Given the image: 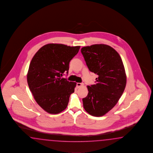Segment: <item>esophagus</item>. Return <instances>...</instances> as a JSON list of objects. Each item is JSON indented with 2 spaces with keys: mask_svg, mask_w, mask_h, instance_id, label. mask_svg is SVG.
Segmentation results:
<instances>
[{
  "mask_svg": "<svg viewBox=\"0 0 153 153\" xmlns=\"http://www.w3.org/2000/svg\"><path fill=\"white\" fill-rule=\"evenodd\" d=\"M83 85V83H77V84H76V87H77V88H79L82 87Z\"/></svg>",
  "mask_w": 153,
  "mask_h": 153,
  "instance_id": "obj_1",
  "label": "esophagus"
}]
</instances>
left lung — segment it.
Returning <instances> with one entry per match:
<instances>
[{"label":"left lung","instance_id":"left-lung-1","mask_svg":"<svg viewBox=\"0 0 153 153\" xmlns=\"http://www.w3.org/2000/svg\"><path fill=\"white\" fill-rule=\"evenodd\" d=\"M81 51L89 71L98 76L95 85H87L83 107L90 115L102 116L115 106L126 87L123 62L119 53L105 44L87 46Z\"/></svg>","mask_w":153,"mask_h":153}]
</instances>
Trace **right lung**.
I'll use <instances>...</instances> for the list:
<instances>
[{
    "label": "right lung",
    "instance_id": "right-lung-1",
    "mask_svg": "<svg viewBox=\"0 0 153 153\" xmlns=\"http://www.w3.org/2000/svg\"><path fill=\"white\" fill-rule=\"evenodd\" d=\"M80 46L48 44L35 54L27 73L28 87L38 104L46 112L57 114L67 108L76 83L61 78Z\"/></svg>",
    "mask_w": 153,
    "mask_h": 153
}]
</instances>
